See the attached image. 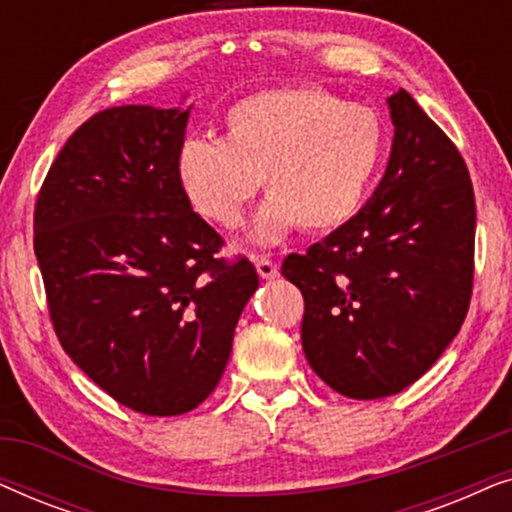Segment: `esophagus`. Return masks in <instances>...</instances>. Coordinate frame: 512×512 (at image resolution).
Segmentation results:
<instances>
[{"instance_id":"1","label":"esophagus","mask_w":512,"mask_h":512,"mask_svg":"<svg viewBox=\"0 0 512 512\" xmlns=\"http://www.w3.org/2000/svg\"><path fill=\"white\" fill-rule=\"evenodd\" d=\"M254 265H256L258 275H261L263 279H275V277H279L277 263L272 261L270 256H254Z\"/></svg>"}]
</instances>
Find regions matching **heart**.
I'll return each instance as SVG.
<instances>
[{
	"label": "heart",
	"mask_w": 512,
	"mask_h": 512,
	"mask_svg": "<svg viewBox=\"0 0 512 512\" xmlns=\"http://www.w3.org/2000/svg\"><path fill=\"white\" fill-rule=\"evenodd\" d=\"M387 153L380 111L342 102L321 88H272L235 102L223 142L188 137L177 151V181L193 212L233 228L258 186L270 195L251 240L275 244L300 226L333 233L361 212Z\"/></svg>",
	"instance_id": "1"
}]
</instances>
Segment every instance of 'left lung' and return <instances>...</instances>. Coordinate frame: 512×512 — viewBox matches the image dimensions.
Wrapping results in <instances>:
<instances>
[{"label":"left lung","instance_id":"left-lung-1","mask_svg":"<svg viewBox=\"0 0 512 512\" xmlns=\"http://www.w3.org/2000/svg\"><path fill=\"white\" fill-rule=\"evenodd\" d=\"M387 102L394 144L373 198L282 263L305 300L300 338L312 370L359 401L419 380L459 333L473 293L475 195L464 158L410 93Z\"/></svg>","mask_w":512,"mask_h":512}]
</instances>
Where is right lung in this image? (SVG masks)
Wrapping results in <instances>:
<instances>
[{"mask_svg":"<svg viewBox=\"0 0 512 512\" xmlns=\"http://www.w3.org/2000/svg\"><path fill=\"white\" fill-rule=\"evenodd\" d=\"M188 109L97 111L53 160L34 207V254L55 335L125 408H198L226 370L237 319L258 289L249 258L177 181Z\"/></svg>","mask_w":512,"mask_h":512,"instance_id":"1","label":"right lung"}]
</instances>
